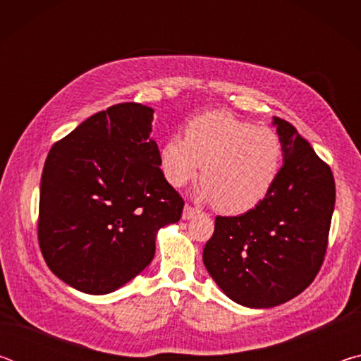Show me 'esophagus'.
Wrapping results in <instances>:
<instances>
[{
  "mask_svg": "<svg viewBox=\"0 0 361 361\" xmlns=\"http://www.w3.org/2000/svg\"><path fill=\"white\" fill-rule=\"evenodd\" d=\"M199 210L195 209V207H191V205H185V210H183V219H191L194 218L195 215H197Z\"/></svg>",
  "mask_w": 361,
  "mask_h": 361,
  "instance_id": "1",
  "label": "esophagus"
}]
</instances>
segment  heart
Here are the masks:
<instances>
[{"instance_id":"b5f03b06","label":"heart","mask_w":361,"mask_h":361,"mask_svg":"<svg viewBox=\"0 0 361 361\" xmlns=\"http://www.w3.org/2000/svg\"><path fill=\"white\" fill-rule=\"evenodd\" d=\"M283 161L282 142L269 127H255L228 111L194 118L185 140L173 137L161 149V170L183 188L199 175L202 195L224 213L255 209L276 185Z\"/></svg>"}]
</instances>
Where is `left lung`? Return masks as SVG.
Returning a JSON list of instances; mask_svg holds the SVG:
<instances>
[{
	"label": "left lung",
	"instance_id": "obj_1",
	"mask_svg": "<svg viewBox=\"0 0 361 361\" xmlns=\"http://www.w3.org/2000/svg\"><path fill=\"white\" fill-rule=\"evenodd\" d=\"M283 166L264 199L239 216H216L204 264L237 304L274 307L314 282L325 259L336 200L331 169L290 122L274 116Z\"/></svg>",
	"mask_w": 361,
	"mask_h": 361
}]
</instances>
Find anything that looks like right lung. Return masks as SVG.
<instances>
[{
	"label": "right lung",
	"mask_w": 361,
	"mask_h": 361,
	"mask_svg": "<svg viewBox=\"0 0 361 361\" xmlns=\"http://www.w3.org/2000/svg\"><path fill=\"white\" fill-rule=\"evenodd\" d=\"M154 109L119 103L49 151L41 176L38 240L56 276L106 295L154 258L156 234L181 218L185 200L164 178L149 138Z\"/></svg>",
	"instance_id": "obj_1"
}]
</instances>
